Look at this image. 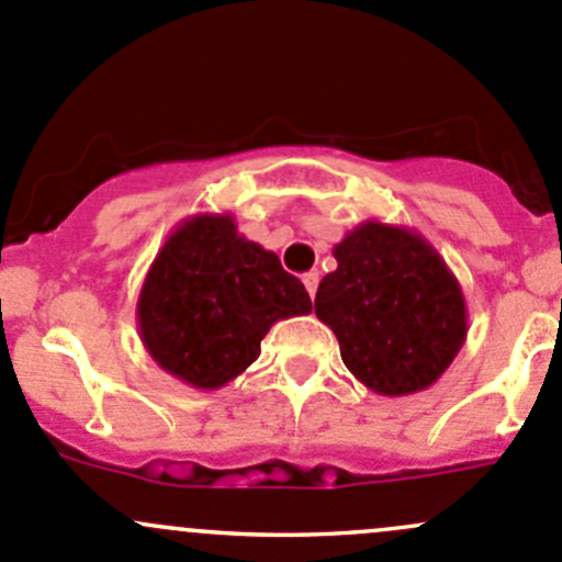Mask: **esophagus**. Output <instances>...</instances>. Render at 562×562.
I'll use <instances>...</instances> for the list:
<instances>
[{
	"mask_svg": "<svg viewBox=\"0 0 562 562\" xmlns=\"http://www.w3.org/2000/svg\"><path fill=\"white\" fill-rule=\"evenodd\" d=\"M303 283H305V289H308L311 297H314L316 286H319V273H305V276H303Z\"/></svg>",
	"mask_w": 562,
	"mask_h": 562,
	"instance_id": "34e87169",
	"label": "esophagus"
}]
</instances>
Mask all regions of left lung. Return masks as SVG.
<instances>
[{
	"label": "left lung",
	"instance_id": "1",
	"mask_svg": "<svg viewBox=\"0 0 562 562\" xmlns=\"http://www.w3.org/2000/svg\"><path fill=\"white\" fill-rule=\"evenodd\" d=\"M314 311L355 380L380 396L435 385L468 338L462 283L420 232L363 221L333 248Z\"/></svg>",
	"mask_w": 562,
	"mask_h": 562
}]
</instances>
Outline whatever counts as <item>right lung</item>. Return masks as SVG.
Listing matches in <instances>:
<instances>
[{
    "instance_id": "1",
    "label": "right lung",
    "mask_w": 562,
    "mask_h": 562,
    "mask_svg": "<svg viewBox=\"0 0 562 562\" xmlns=\"http://www.w3.org/2000/svg\"><path fill=\"white\" fill-rule=\"evenodd\" d=\"M303 314H311L303 283L273 251L243 237L229 213L182 221L149 265L136 303L149 358L199 391L240 376L270 327Z\"/></svg>"
}]
</instances>
